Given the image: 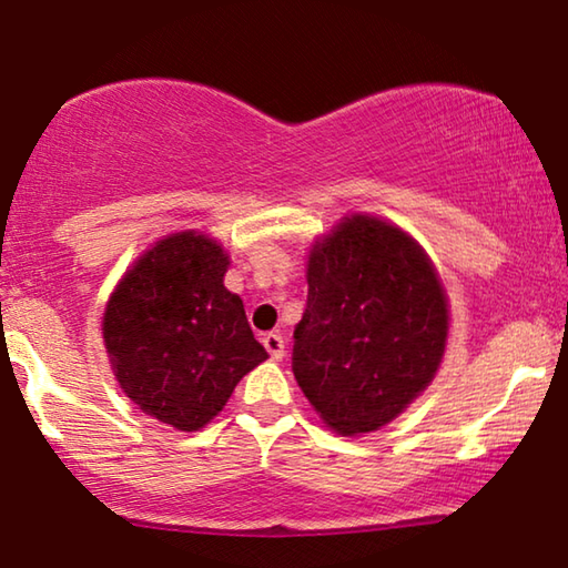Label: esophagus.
I'll return each mask as SVG.
<instances>
[{
  "instance_id": "obj_1",
  "label": "esophagus",
  "mask_w": 568,
  "mask_h": 568,
  "mask_svg": "<svg viewBox=\"0 0 568 568\" xmlns=\"http://www.w3.org/2000/svg\"><path fill=\"white\" fill-rule=\"evenodd\" d=\"M262 345H265V349L273 361H283L285 357V339L281 337V334H275V332L265 334V337H262Z\"/></svg>"
}]
</instances>
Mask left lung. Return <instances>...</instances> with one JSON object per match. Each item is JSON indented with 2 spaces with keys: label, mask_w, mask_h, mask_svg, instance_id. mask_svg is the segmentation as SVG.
I'll use <instances>...</instances> for the list:
<instances>
[{
  "label": "left lung",
  "mask_w": 568,
  "mask_h": 568,
  "mask_svg": "<svg viewBox=\"0 0 568 568\" xmlns=\"http://www.w3.org/2000/svg\"><path fill=\"white\" fill-rule=\"evenodd\" d=\"M306 281L295 381L334 433H375L443 363L450 308L440 275L396 223L349 213L311 244Z\"/></svg>",
  "instance_id": "left-lung-1"
}]
</instances>
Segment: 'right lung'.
Segmentation results:
<instances>
[{"label": "right lung", "instance_id": "1", "mask_svg": "<svg viewBox=\"0 0 568 568\" xmlns=\"http://www.w3.org/2000/svg\"><path fill=\"white\" fill-rule=\"evenodd\" d=\"M229 254L201 231L151 244L110 293L102 339L123 394L143 414L197 433L267 361L244 303L223 285Z\"/></svg>", "mask_w": 568, "mask_h": 568}]
</instances>
